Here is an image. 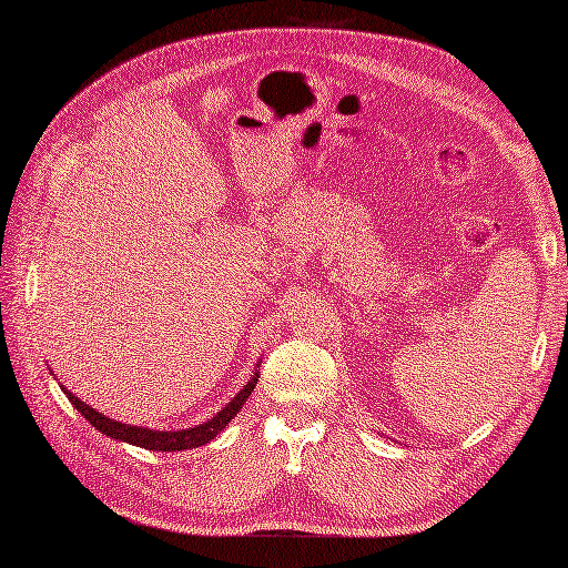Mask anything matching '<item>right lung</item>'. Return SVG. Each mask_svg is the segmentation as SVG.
<instances>
[{
    "label": "right lung",
    "mask_w": 568,
    "mask_h": 568,
    "mask_svg": "<svg viewBox=\"0 0 568 568\" xmlns=\"http://www.w3.org/2000/svg\"><path fill=\"white\" fill-rule=\"evenodd\" d=\"M256 381H258V376H253L244 385V390H241L226 407H222L220 413H216L210 422H204V425H197V427L183 429V432H155V429H146V427L122 425V422L104 417L102 413H98V409L90 407L88 403H82L80 397H75L70 390L63 388V393L68 395V400L84 415V419H88L92 427H98L102 434H106V437L122 439V442H129L134 446H143V449H153V452H183V449H195V446H202V444H207L210 439H214L216 434H220L229 425V422L234 419V415L239 413L241 405L246 403V397L251 395V390L256 388Z\"/></svg>",
    "instance_id": "obj_1"
}]
</instances>
